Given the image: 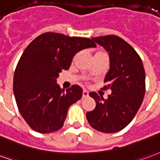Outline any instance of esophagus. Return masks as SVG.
I'll return each mask as SVG.
<instances>
[{
	"label": "esophagus",
	"mask_w": 160,
	"mask_h": 160,
	"mask_svg": "<svg viewBox=\"0 0 160 160\" xmlns=\"http://www.w3.org/2000/svg\"><path fill=\"white\" fill-rule=\"evenodd\" d=\"M88 92L87 90H83L82 91V97L85 98V97H88Z\"/></svg>",
	"instance_id": "esophagus-1"
}]
</instances>
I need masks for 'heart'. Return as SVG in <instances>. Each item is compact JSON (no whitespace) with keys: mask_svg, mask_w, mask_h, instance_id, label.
<instances>
[{"mask_svg":"<svg viewBox=\"0 0 160 160\" xmlns=\"http://www.w3.org/2000/svg\"><path fill=\"white\" fill-rule=\"evenodd\" d=\"M103 53H105L104 52H102V51H98V52H96V53H95V55H101V54H103Z\"/></svg>","mask_w":160,"mask_h":160,"instance_id":"b5f03b06","label":"heart"}]
</instances>
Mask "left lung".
Here are the masks:
<instances>
[{"instance_id":"left-lung-1","label":"left lung","mask_w":160,"mask_h":160,"mask_svg":"<svg viewBox=\"0 0 160 160\" xmlns=\"http://www.w3.org/2000/svg\"><path fill=\"white\" fill-rule=\"evenodd\" d=\"M92 40L109 53L110 69L103 89H111L107 100L95 92L91 96L95 108L86 113L88 123L96 130L115 133L129 124L139 110L145 95V71L142 59L129 43L114 35Z\"/></svg>"}]
</instances>
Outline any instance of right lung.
<instances>
[{
    "label": "right lung",
    "mask_w": 160,
    "mask_h": 160,
    "mask_svg": "<svg viewBox=\"0 0 160 160\" xmlns=\"http://www.w3.org/2000/svg\"><path fill=\"white\" fill-rule=\"evenodd\" d=\"M96 44L89 38L46 32L35 38L22 53L15 69L13 93L18 111L37 132L61 129L69 107L80 100L82 89L72 85L61 89L57 78L68 70L76 53Z\"/></svg>",
    "instance_id": "right-lung-1"
}]
</instances>
